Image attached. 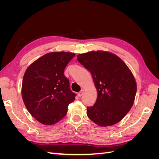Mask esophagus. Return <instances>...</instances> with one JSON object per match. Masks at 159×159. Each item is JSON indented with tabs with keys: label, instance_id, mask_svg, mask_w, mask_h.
<instances>
[{
	"label": "esophagus",
	"instance_id": "obj_1",
	"mask_svg": "<svg viewBox=\"0 0 159 159\" xmlns=\"http://www.w3.org/2000/svg\"><path fill=\"white\" fill-rule=\"evenodd\" d=\"M84 89H82L81 91H80V92L78 93V97H80V98L81 97V96H82V95L84 94Z\"/></svg>",
	"mask_w": 159,
	"mask_h": 159
}]
</instances>
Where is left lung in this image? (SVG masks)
Listing matches in <instances>:
<instances>
[{
    "label": "left lung",
    "instance_id": "obj_1",
    "mask_svg": "<svg viewBox=\"0 0 159 159\" xmlns=\"http://www.w3.org/2000/svg\"><path fill=\"white\" fill-rule=\"evenodd\" d=\"M90 71L98 91L88 117L98 125L108 127L119 122L132 107L137 84L131 70L119 57L105 51H91L77 56Z\"/></svg>",
    "mask_w": 159,
    "mask_h": 159
}]
</instances>
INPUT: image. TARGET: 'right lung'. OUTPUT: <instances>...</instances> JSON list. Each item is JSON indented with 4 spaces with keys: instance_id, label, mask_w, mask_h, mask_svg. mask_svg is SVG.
<instances>
[{
    "instance_id": "right-lung-1",
    "label": "right lung",
    "mask_w": 159,
    "mask_h": 159,
    "mask_svg": "<svg viewBox=\"0 0 159 159\" xmlns=\"http://www.w3.org/2000/svg\"><path fill=\"white\" fill-rule=\"evenodd\" d=\"M71 52H54L39 57L26 69L23 77L22 97L32 116L50 125L59 122L68 112L75 94L70 89L64 70L74 57Z\"/></svg>"
}]
</instances>
